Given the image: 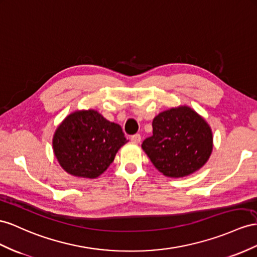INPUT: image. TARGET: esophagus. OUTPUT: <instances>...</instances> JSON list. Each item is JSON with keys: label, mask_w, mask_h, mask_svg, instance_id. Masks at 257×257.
Wrapping results in <instances>:
<instances>
[{"label": "esophagus", "mask_w": 257, "mask_h": 257, "mask_svg": "<svg viewBox=\"0 0 257 257\" xmlns=\"http://www.w3.org/2000/svg\"><path fill=\"white\" fill-rule=\"evenodd\" d=\"M131 141H133L134 143H140L141 136L140 135H134L133 137H131Z\"/></svg>", "instance_id": "1"}]
</instances>
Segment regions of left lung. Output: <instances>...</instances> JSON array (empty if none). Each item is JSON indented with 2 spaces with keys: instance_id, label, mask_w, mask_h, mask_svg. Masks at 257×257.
Segmentation results:
<instances>
[{
  "instance_id": "obj_1",
  "label": "left lung",
  "mask_w": 257,
  "mask_h": 257,
  "mask_svg": "<svg viewBox=\"0 0 257 257\" xmlns=\"http://www.w3.org/2000/svg\"><path fill=\"white\" fill-rule=\"evenodd\" d=\"M153 136L142 149L153 165L167 177L179 178L199 170L213 150V135L207 122L188 106L157 115Z\"/></svg>"
}]
</instances>
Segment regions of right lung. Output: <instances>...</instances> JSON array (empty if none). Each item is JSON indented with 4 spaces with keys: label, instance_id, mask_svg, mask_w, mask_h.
<instances>
[{
    "label": "right lung",
    "instance_id": "1",
    "mask_svg": "<svg viewBox=\"0 0 257 257\" xmlns=\"http://www.w3.org/2000/svg\"><path fill=\"white\" fill-rule=\"evenodd\" d=\"M126 142L119 124L91 109L75 111L66 118L54 135L53 149L68 174L93 179L107 169Z\"/></svg>",
    "mask_w": 257,
    "mask_h": 257
}]
</instances>
